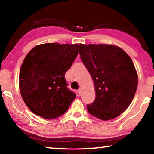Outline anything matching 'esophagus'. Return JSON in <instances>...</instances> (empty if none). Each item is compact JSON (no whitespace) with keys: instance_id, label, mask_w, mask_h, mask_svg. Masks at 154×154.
I'll list each match as a JSON object with an SVG mask.
<instances>
[{"instance_id":"esophagus-1","label":"esophagus","mask_w":154,"mask_h":154,"mask_svg":"<svg viewBox=\"0 0 154 154\" xmlns=\"http://www.w3.org/2000/svg\"><path fill=\"white\" fill-rule=\"evenodd\" d=\"M82 90L81 89V88H79V89L78 90V91H77L78 95H79V96H81V94H82Z\"/></svg>"}]
</instances>
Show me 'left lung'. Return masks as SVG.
Returning a JSON list of instances; mask_svg holds the SVG:
<instances>
[{"label": "left lung", "mask_w": 154, "mask_h": 154, "mask_svg": "<svg viewBox=\"0 0 154 154\" xmlns=\"http://www.w3.org/2000/svg\"><path fill=\"white\" fill-rule=\"evenodd\" d=\"M79 54L94 83L96 98L87 105L88 112L105 121L117 118L137 90V72L131 58L122 48L106 44H80Z\"/></svg>", "instance_id": "1"}]
</instances>
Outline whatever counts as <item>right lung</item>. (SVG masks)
<instances>
[{
    "label": "right lung",
    "mask_w": 154,
    "mask_h": 154,
    "mask_svg": "<svg viewBox=\"0 0 154 154\" xmlns=\"http://www.w3.org/2000/svg\"><path fill=\"white\" fill-rule=\"evenodd\" d=\"M79 53L78 44L45 43L31 49L21 66L19 85L28 109L47 119L63 115L76 97L64 75Z\"/></svg>",
    "instance_id": "1"
}]
</instances>
